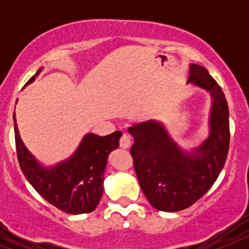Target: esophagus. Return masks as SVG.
Listing matches in <instances>:
<instances>
[{"mask_svg":"<svg viewBox=\"0 0 249 249\" xmlns=\"http://www.w3.org/2000/svg\"><path fill=\"white\" fill-rule=\"evenodd\" d=\"M120 146H121V148H123V149L129 148V146H131V138H129L128 135H123L122 137H121Z\"/></svg>","mask_w":249,"mask_h":249,"instance_id":"obj_1","label":"esophagus"}]
</instances>
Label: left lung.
Returning a JSON list of instances; mask_svg holds the SVG:
<instances>
[{"label":"left lung","instance_id":"1","mask_svg":"<svg viewBox=\"0 0 249 249\" xmlns=\"http://www.w3.org/2000/svg\"><path fill=\"white\" fill-rule=\"evenodd\" d=\"M187 85L208 92V136L197 147L184 148L163 122L147 120L132 124L131 155L138 182L156 210L178 212L192 206L218 178L230 147V112L222 89L206 68L191 63Z\"/></svg>","mask_w":249,"mask_h":249}]
</instances>
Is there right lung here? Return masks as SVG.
I'll list each match as a JSON object with an SVG mask.
<instances>
[{"label":"right lung","mask_w":249,"mask_h":249,"mask_svg":"<svg viewBox=\"0 0 249 249\" xmlns=\"http://www.w3.org/2000/svg\"><path fill=\"white\" fill-rule=\"evenodd\" d=\"M42 70L43 67L39 68L27 83L34 82ZM13 121L19 166L38 195L48 203L70 214H82L96 210L103 195L108 155L120 146L122 132L116 131L102 137L89 132L83 136L81 143L70 157L53 166H45L23 143L15 113Z\"/></svg>","instance_id":"add662e5"}]
</instances>
